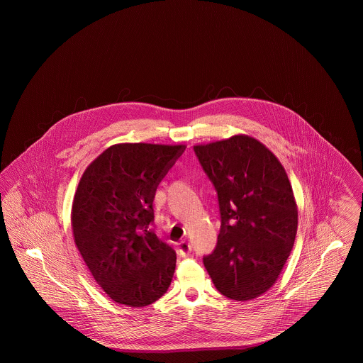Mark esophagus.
Instances as JSON below:
<instances>
[{
    "label": "esophagus",
    "instance_id": "esophagus-1",
    "mask_svg": "<svg viewBox=\"0 0 363 363\" xmlns=\"http://www.w3.org/2000/svg\"><path fill=\"white\" fill-rule=\"evenodd\" d=\"M177 247H178V252H179V255H182V256H186V255L189 253L190 250H191V245H190L189 242L188 241L178 242Z\"/></svg>",
    "mask_w": 363,
    "mask_h": 363
}]
</instances>
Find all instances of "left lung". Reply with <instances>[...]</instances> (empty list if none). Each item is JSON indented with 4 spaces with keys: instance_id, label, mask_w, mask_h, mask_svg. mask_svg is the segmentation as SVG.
Masks as SVG:
<instances>
[{
    "instance_id": "obj_1",
    "label": "left lung",
    "mask_w": 363,
    "mask_h": 363,
    "mask_svg": "<svg viewBox=\"0 0 363 363\" xmlns=\"http://www.w3.org/2000/svg\"><path fill=\"white\" fill-rule=\"evenodd\" d=\"M218 191L222 225L204 265L216 290L234 301L267 293L293 249L298 206L281 163L247 135L196 144Z\"/></svg>"
}]
</instances>
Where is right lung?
Wrapping results in <instances>:
<instances>
[{
	"mask_svg": "<svg viewBox=\"0 0 363 363\" xmlns=\"http://www.w3.org/2000/svg\"><path fill=\"white\" fill-rule=\"evenodd\" d=\"M184 150L114 144L80 178L70 212L73 240L95 281L117 303L148 306L172 284L175 252L150 223L156 188Z\"/></svg>",
	"mask_w": 363,
	"mask_h": 363,
	"instance_id": "add662e5",
	"label": "right lung"
}]
</instances>
